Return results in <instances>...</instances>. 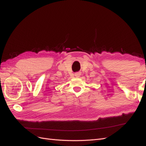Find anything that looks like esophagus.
I'll use <instances>...</instances> for the list:
<instances>
[{
    "mask_svg": "<svg viewBox=\"0 0 146 146\" xmlns=\"http://www.w3.org/2000/svg\"><path fill=\"white\" fill-rule=\"evenodd\" d=\"M80 75H81V72H77L75 73V76H76V77H77V78L80 77Z\"/></svg>",
    "mask_w": 146,
    "mask_h": 146,
    "instance_id": "1",
    "label": "esophagus"
}]
</instances>
